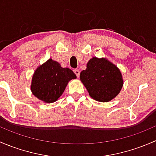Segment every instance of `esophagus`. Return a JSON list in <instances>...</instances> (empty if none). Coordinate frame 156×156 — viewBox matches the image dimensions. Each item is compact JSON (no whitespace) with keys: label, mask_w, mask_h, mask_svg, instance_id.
<instances>
[{"label":"esophagus","mask_w":156,"mask_h":156,"mask_svg":"<svg viewBox=\"0 0 156 156\" xmlns=\"http://www.w3.org/2000/svg\"><path fill=\"white\" fill-rule=\"evenodd\" d=\"M74 72H75V74L76 75L77 77H79L80 71L78 70V69H74Z\"/></svg>","instance_id":"obj_1"}]
</instances>
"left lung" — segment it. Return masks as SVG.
Here are the masks:
<instances>
[{
    "mask_svg": "<svg viewBox=\"0 0 156 156\" xmlns=\"http://www.w3.org/2000/svg\"><path fill=\"white\" fill-rule=\"evenodd\" d=\"M80 79L89 95L103 103L114 99L123 86L120 70L106 58L93 57L90 59L87 69L80 74Z\"/></svg>",
    "mask_w": 156,
    "mask_h": 156,
    "instance_id": "left-lung-1",
    "label": "left lung"
}]
</instances>
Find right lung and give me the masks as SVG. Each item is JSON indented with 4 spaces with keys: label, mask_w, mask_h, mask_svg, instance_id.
<instances>
[{
    "label": "right lung",
    "mask_w": 156,
    "mask_h": 156,
    "mask_svg": "<svg viewBox=\"0 0 156 156\" xmlns=\"http://www.w3.org/2000/svg\"><path fill=\"white\" fill-rule=\"evenodd\" d=\"M76 78L69 68H62L52 59L38 66L32 76L31 90L33 95L44 103L56 101L63 94L69 81Z\"/></svg>",
    "instance_id": "right-lung-1"
}]
</instances>
